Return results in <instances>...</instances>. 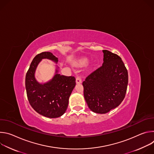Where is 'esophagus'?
<instances>
[{"label": "esophagus", "mask_w": 154, "mask_h": 154, "mask_svg": "<svg viewBox=\"0 0 154 154\" xmlns=\"http://www.w3.org/2000/svg\"><path fill=\"white\" fill-rule=\"evenodd\" d=\"M76 83H82V79L81 77L79 76V75H77V77H76Z\"/></svg>", "instance_id": "esophagus-1"}]
</instances>
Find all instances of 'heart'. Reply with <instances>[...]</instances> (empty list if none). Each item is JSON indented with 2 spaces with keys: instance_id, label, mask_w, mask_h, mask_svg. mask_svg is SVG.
I'll return each mask as SVG.
<instances>
[{
  "instance_id": "heart-1",
  "label": "heart",
  "mask_w": 154,
  "mask_h": 154,
  "mask_svg": "<svg viewBox=\"0 0 154 154\" xmlns=\"http://www.w3.org/2000/svg\"><path fill=\"white\" fill-rule=\"evenodd\" d=\"M82 63H83V64H85V63H87V61H86V60H83Z\"/></svg>"
}]
</instances>
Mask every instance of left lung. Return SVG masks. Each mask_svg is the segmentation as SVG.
Masks as SVG:
<instances>
[{"mask_svg":"<svg viewBox=\"0 0 154 154\" xmlns=\"http://www.w3.org/2000/svg\"><path fill=\"white\" fill-rule=\"evenodd\" d=\"M102 66L83 82L88 106L96 113L105 114L118 106L124 100L128 85V72L121 58L103 50Z\"/></svg>","mask_w":154,"mask_h":154,"instance_id":"8db88e82","label":"left lung"}]
</instances>
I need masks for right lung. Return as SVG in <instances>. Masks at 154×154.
Returning <instances> with one entry per match:
<instances>
[{
	"label": "right lung",
	"mask_w": 154,
	"mask_h": 154,
	"mask_svg": "<svg viewBox=\"0 0 154 154\" xmlns=\"http://www.w3.org/2000/svg\"><path fill=\"white\" fill-rule=\"evenodd\" d=\"M44 58L58 62V58L49 52H41L35 57L26 76L27 98L37 113L49 118H56L66 110L69 96L75 86V78L61 75L57 69L51 80L44 84L38 83L35 73L38 64Z\"/></svg>",
	"instance_id": "obj_1"
}]
</instances>
